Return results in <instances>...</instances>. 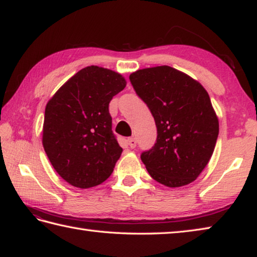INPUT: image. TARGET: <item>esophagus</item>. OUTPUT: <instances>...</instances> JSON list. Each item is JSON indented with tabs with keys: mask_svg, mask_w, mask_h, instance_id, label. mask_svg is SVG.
Instances as JSON below:
<instances>
[{
	"mask_svg": "<svg viewBox=\"0 0 257 257\" xmlns=\"http://www.w3.org/2000/svg\"><path fill=\"white\" fill-rule=\"evenodd\" d=\"M128 145H129V147L130 149H135V147H136V145H137V141H136V138H134V137H132V138H128Z\"/></svg>",
	"mask_w": 257,
	"mask_h": 257,
	"instance_id": "esophagus-1",
	"label": "esophagus"
}]
</instances>
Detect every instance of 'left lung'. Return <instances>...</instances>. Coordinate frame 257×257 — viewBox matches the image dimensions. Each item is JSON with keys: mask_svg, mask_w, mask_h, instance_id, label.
<instances>
[{"mask_svg": "<svg viewBox=\"0 0 257 257\" xmlns=\"http://www.w3.org/2000/svg\"><path fill=\"white\" fill-rule=\"evenodd\" d=\"M129 79L158 129L154 146L141 154L147 171L154 180L172 188L193 182L210 161L219 135V121L207 92L169 66L142 69Z\"/></svg>", "mask_w": 257, "mask_h": 257, "instance_id": "obj_1", "label": "left lung"}]
</instances>
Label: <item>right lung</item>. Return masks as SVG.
<instances>
[{
    "label": "right lung",
    "instance_id": "obj_1",
    "mask_svg": "<svg viewBox=\"0 0 257 257\" xmlns=\"http://www.w3.org/2000/svg\"><path fill=\"white\" fill-rule=\"evenodd\" d=\"M125 87L108 69H81L54 94L45 107L43 146L62 179L90 188L111 176L121 149L112 132L108 104Z\"/></svg>",
    "mask_w": 257,
    "mask_h": 257
}]
</instances>
